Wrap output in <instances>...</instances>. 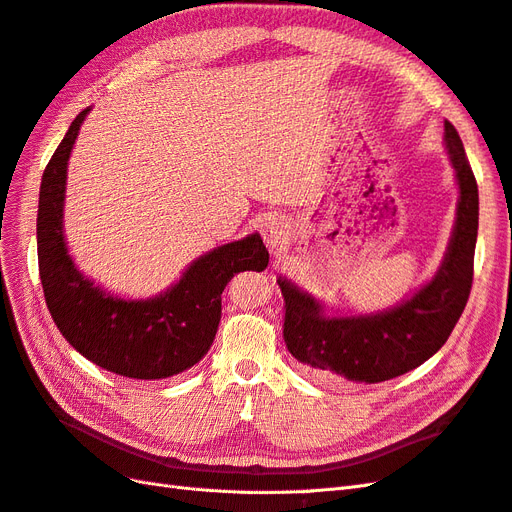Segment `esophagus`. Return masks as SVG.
I'll return each mask as SVG.
<instances>
[{
    "label": "esophagus",
    "mask_w": 512,
    "mask_h": 512,
    "mask_svg": "<svg viewBox=\"0 0 512 512\" xmlns=\"http://www.w3.org/2000/svg\"><path fill=\"white\" fill-rule=\"evenodd\" d=\"M262 239H265V243L271 247V250H275V247H282L284 243H288L290 239V224L288 220L284 218V215H269L265 226H262Z\"/></svg>",
    "instance_id": "obj_1"
}]
</instances>
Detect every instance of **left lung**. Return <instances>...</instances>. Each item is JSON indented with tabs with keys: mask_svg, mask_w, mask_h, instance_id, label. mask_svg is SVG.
<instances>
[{
	"mask_svg": "<svg viewBox=\"0 0 512 512\" xmlns=\"http://www.w3.org/2000/svg\"><path fill=\"white\" fill-rule=\"evenodd\" d=\"M444 145L459 185L457 220L433 280L397 307L365 316H324V307L280 277L284 342L316 376L352 384H376L423 365L453 333L466 309L478 235V185L461 138L444 121Z\"/></svg>",
	"mask_w": 512,
	"mask_h": 512,
	"instance_id": "left-lung-1",
	"label": "left lung"
}]
</instances>
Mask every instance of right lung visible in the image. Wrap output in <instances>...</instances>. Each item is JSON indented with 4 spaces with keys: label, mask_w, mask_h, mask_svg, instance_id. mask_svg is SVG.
Listing matches in <instances>:
<instances>
[{
    "label": "right lung",
    "mask_w": 512,
    "mask_h": 512,
    "mask_svg": "<svg viewBox=\"0 0 512 512\" xmlns=\"http://www.w3.org/2000/svg\"><path fill=\"white\" fill-rule=\"evenodd\" d=\"M89 108L76 115L46 164L38 203V269L46 307L70 346L113 374L170 378L194 367L213 344L222 292L241 271H265L260 235L215 247L194 260L181 280L153 299H121L74 267L64 239L68 158Z\"/></svg>",
    "instance_id": "right-lung-1"
}]
</instances>
